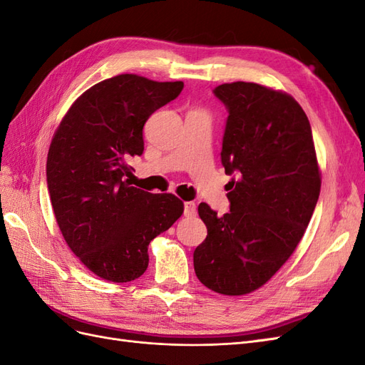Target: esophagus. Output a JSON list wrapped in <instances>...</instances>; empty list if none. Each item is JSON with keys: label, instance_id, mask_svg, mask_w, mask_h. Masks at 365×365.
Instances as JSON below:
<instances>
[{"label": "esophagus", "instance_id": "esophagus-1", "mask_svg": "<svg viewBox=\"0 0 365 365\" xmlns=\"http://www.w3.org/2000/svg\"><path fill=\"white\" fill-rule=\"evenodd\" d=\"M196 215V204L192 201L184 202V216L185 217H193Z\"/></svg>", "mask_w": 365, "mask_h": 365}]
</instances>
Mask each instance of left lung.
I'll return each mask as SVG.
<instances>
[{"label":"left lung","mask_w":365,"mask_h":365,"mask_svg":"<svg viewBox=\"0 0 365 365\" xmlns=\"http://www.w3.org/2000/svg\"><path fill=\"white\" fill-rule=\"evenodd\" d=\"M228 108L222 164L230 212L217 217L208 204L197 213L207 237L193 252L196 277L217 294L259 289L286 263L315 210L319 170L311 123L295 98L252 82L219 85Z\"/></svg>","instance_id":"obj_1"}]
</instances>
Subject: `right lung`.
Here are the masks:
<instances>
[{"label":"right lung","mask_w":365,"mask_h":365,"mask_svg":"<svg viewBox=\"0 0 365 365\" xmlns=\"http://www.w3.org/2000/svg\"><path fill=\"white\" fill-rule=\"evenodd\" d=\"M184 83L118 74L79 96L54 132L47 184L70 250L97 277L126 283L145 274L153 237L184 212L172 193L132 187L128 161L145 150L143 126Z\"/></svg>","instance_id":"1"}]
</instances>
